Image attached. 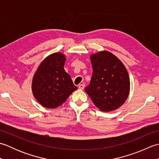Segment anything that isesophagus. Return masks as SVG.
<instances>
[{"instance_id": "1", "label": "esophagus", "mask_w": 159, "mask_h": 159, "mask_svg": "<svg viewBox=\"0 0 159 159\" xmlns=\"http://www.w3.org/2000/svg\"><path fill=\"white\" fill-rule=\"evenodd\" d=\"M78 87H79V88L80 89H83L84 87H85V85H84V84H80Z\"/></svg>"}]
</instances>
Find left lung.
<instances>
[{
  "instance_id": "obj_1",
  "label": "left lung",
  "mask_w": 159,
  "mask_h": 159,
  "mask_svg": "<svg viewBox=\"0 0 159 159\" xmlns=\"http://www.w3.org/2000/svg\"><path fill=\"white\" fill-rule=\"evenodd\" d=\"M93 74L85 92L102 111H114L126 100L130 92V79L122 62L109 51L90 56Z\"/></svg>"
}]
</instances>
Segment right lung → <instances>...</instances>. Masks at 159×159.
Segmentation results:
<instances>
[{
	"instance_id": "obj_1",
	"label": "right lung",
	"mask_w": 159,
	"mask_h": 159,
	"mask_svg": "<svg viewBox=\"0 0 159 159\" xmlns=\"http://www.w3.org/2000/svg\"><path fill=\"white\" fill-rule=\"evenodd\" d=\"M66 59V56L61 52L50 55L40 63L33 76V96L43 107L55 109L59 107L77 89L64 70Z\"/></svg>"
}]
</instances>
